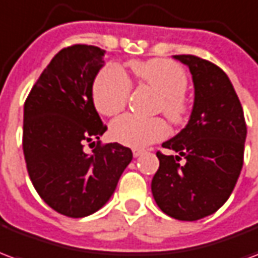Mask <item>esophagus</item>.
I'll return each instance as SVG.
<instances>
[{
	"label": "esophagus",
	"mask_w": 258,
	"mask_h": 258,
	"mask_svg": "<svg viewBox=\"0 0 258 258\" xmlns=\"http://www.w3.org/2000/svg\"><path fill=\"white\" fill-rule=\"evenodd\" d=\"M133 155H134V157H140L144 155V151H141V149H134V151H133Z\"/></svg>",
	"instance_id": "34e87169"
}]
</instances>
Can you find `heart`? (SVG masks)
I'll return each mask as SVG.
<instances>
[{"mask_svg": "<svg viewBox=\"0 0 258 258\" xmlns=\"http://www.w3.org/2000/svg\"><path fill=\"white\" fill-rule=\"evenodd\" d=\"M131 70L141 83L162 95L160 109L174 123H181L188 113L184 92L188 77L184 69L168 59H151L133 62ZM131 94V83L123 69L110 64L102 70L92 87V99L96 110L105 116H114L123 110ZM167 124L160 117L144 118L125 114L110 125L113 140L134 149H144L167 135Z\"/></svg>", "mask_w": 258, "mask_h": 258, "instance_id": "1", "label": "heart"}]
</instances>
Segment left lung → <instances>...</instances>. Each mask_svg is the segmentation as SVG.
Masks as SVG:
<instances>
[{"label": "left lung", "instance_id": "obj_1", "mask_svg": "<svg viewBox=\"0 0 258 258\" xmlns=\"http://www.w3.org/2000/svg\"><path fill=\"white\" fill-rule=\"evenodd\" d=\"M174 59L189 68L194 107L185 128L163 142L177 155L156 153L160 166L152 194L167 216L196 221L216 213L232 194L243 166L247 128L238 95L221 69L194 55Z\"/></svg>", "mask_w": 258, "mask_h": 258}]
</instances>
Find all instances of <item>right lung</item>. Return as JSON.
<instances>
[{
	"mask_svg": "<svg viewBox=\"0 0 258 258\" xmlns=\"http://www.w3.org/2000/svg\"><path fill=\"white\" fill-rule=\"evenodd\" d=\"M103 56L94 45L63 48L25 102L23 153L31 182L49 207L72 218L106 205L133 160L131 149L117 142H96L91 153L84 151L106 131L92 99Z\"/></svg>",
	"mask_w": 258,
	"mask_h": 258,
	"instance_id": "obj_1",
	"label": "right lung"
}]
</instances>
